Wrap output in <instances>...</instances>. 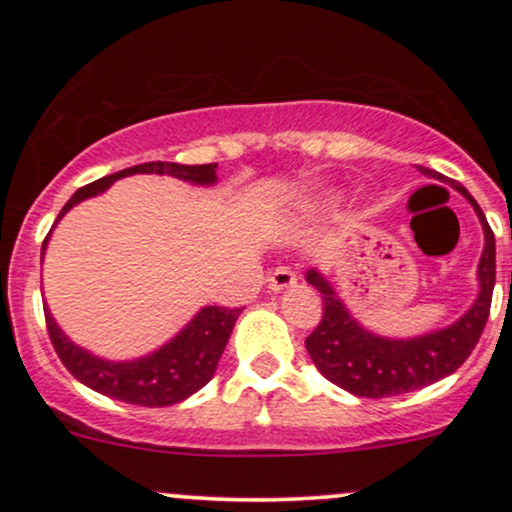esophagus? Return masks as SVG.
Wrapping results in <instances>:
<instances>
[{
  "label": "esophagus",
  "mask_w": 512,
  "mask_h": 512,
  "mask_svg": "<svg viewBox=\"0 0 512 512\" xmlns=\"http://www.w3.org/2000/svg\"><path fill=\"white\" fill-rule=\"evenodd\" d=\"M267 281H269V289H272L274 293H281L286 289H293V286H296V281H298V276L291 267H276L274 272L269 274Z\"/></svg>",
  "instance_id": "obj_1"
}]
</instances>
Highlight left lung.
<instances>
[{
	"label": "left lung",
	"instance_id": "8db88e82",
	"mask_svg": "<svg viewBox=\"0 0 512 512\" xmlns=\"http://www.w3.org/2000/svg\"><path fill=\"white\" fill-rule=\"evenodd\" d=\"M426 175L431 170L421 168ZM460 195L477 211L484 228V252H481L477 279L479 293L462 317L440 330L419 334V337H383L366 330L351 315L339 293L320 269L305 272V281L322 293V320L305 339V349L313 358L315 368L334 385L356 397H395L404 392L448 378L467 361L477 346L486 320H489L493 284H496V240L477 199L469 195L460 182H452Z\"/></svg>",
	"mask_w": 512,
	"mask_h": 512
}]
</instances>
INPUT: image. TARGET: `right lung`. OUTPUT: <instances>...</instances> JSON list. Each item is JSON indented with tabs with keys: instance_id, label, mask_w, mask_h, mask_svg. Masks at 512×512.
Segmentation results:
<instances>
[{
	"instance_id": "right-lung-1",
	"label": "right lung",
	"mask_w": 512,
	"mask_h": 512,
	"mask_svg": "<svg viewBox=\"0 0 512 512\" xmlns=\"http://www.w3.org/2000/svg\"><path fill=\"white\" fill-rule=\"evenodd\" d=\"M137 173L170 175V178H178L202 187L216 185V180H219L216 178V163L182 166V163L151 161L142 163V166L125 168L120 173L105 175V178L76 190L72 199L62 207L57 221L52 223V231L62 221V216L72 207H76V204H81L84 199L103 195L115 180ZM52 231L43 243V255L45 248H48ZM240 310L243 308L228 310L219 308V305H204L173 339H168L166 344L158 346L151 354L132 358V361H108V358L91 354L84 346L74 344L60 330V325H57L55 317L50 313L48 303H45V322H48V332L57 356H60V361L79 383L101 392L105 397L120 399V402L127 404H139V407H170V404H178L182 399L195 395L197 390H202L214 378L219 358L223 349H226L228 337H231Z\"/></svg>"
}]
</instances>
